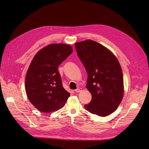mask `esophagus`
Segmentation results:
<instances>
[{
  "label": "esophagus",
  "mask_w": 149,
  "mask_h": 149,
  "mask_svg": "<svg viewBox=\"0 0 149 149\" xmlns=\"http://www.w3.org/2000/svg\"><path fill=\"white\" fill-rule=\"evenodd\" d=\"M75 91L76 92H81V89H80V88H77V89H76L75 90Z\"/></svg>",
  "instance_id": "1"
}]
</instances>
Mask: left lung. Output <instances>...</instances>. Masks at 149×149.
Listing matches in <instances>:
<instances>
[{
	"mask_svg": "<svg viewBox=\"0 0 149 149\" xmlns=\"http://www.w3.org/2000/svg\"><path fill=\"white\" fill-rule=\"evenodd\" d=\"M78 56L88 73L86 88L92 95L85 104L91 113L105 116L113 112L123 98V72L118 60L106 47L91 40L75 43Z\"/></svg>",
	"mask_w": 149,
	"mask_h": 149,
	"instance_id": "obj_1",
	"label": "left lung"
}]
</instances>
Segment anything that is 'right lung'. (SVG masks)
<instances>
[{"instance_id":"1","label":"right lung","mask_w":149,"mask_h":149,"mask_svg":"<svg viewBox=\"0 0 149 149\" xmlns=\"http://www.w3.org/2000/svg\"><path fill=\"white\" fill-rule=\"evenodd\" d=\"M72 52L70 45L51 44L39 51L31 61L25 90L29 101L38 111L54 112L66 103L70 93L63 87L58 68Z\"/></svg>"}]
</instances>
